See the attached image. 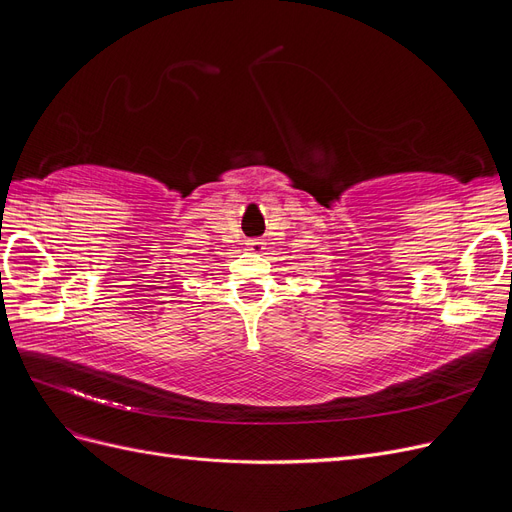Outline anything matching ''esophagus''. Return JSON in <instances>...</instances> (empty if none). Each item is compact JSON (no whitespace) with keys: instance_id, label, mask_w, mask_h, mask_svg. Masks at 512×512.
<instances>
[{"instance_id":"1","label":"esophagus","mask_w":512,"mask_h":512,"mask_svg":"<svg viewBox=\"0 0 512 512\" xmlns=\"http://www.w3.org/2000/svg\"><path fill=\"white\" fill-rule=\"evenodd\" d=\"M245 247L250 252H254V254H260L262 250H265V241H262V239H247Z\"/></svg>"}]
</instances>
